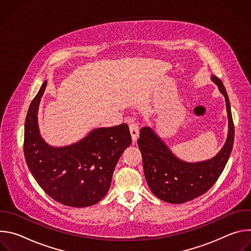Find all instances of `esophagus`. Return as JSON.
<instances>
[{
	"instance_id": "esophagus-1",
	"label": "esophagus",
	"mask_w": 251,
	"mask_h": 251,
	"mask_svg": "<svg viewBox=\"0 0 251 251\" xmlns=\"http://www.w3.org/2000/svg\"><path fill=\"white\" fill-rule=\"evenodd\" d=\"M129 128H130V133H131V136H132V140L136 141L137 137L139 135V126H138V124L133 122L129 125Z\"/></svg>"
}]
</instances>
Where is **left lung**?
<instances>
[{
	"instance_id": "obj_1",
	"label": "left lung",
	"mask_w": 251,
	"mask_h": 251,
	"mask_svg": "<svg viewBox=\"0 0 251 251\" xmlns=\"http://www.w3.org/2000/svg\"><path fill=\"white\" fill-rule=\"evenodd\" d=\"M226 103L228 134L220 153L209 160L188 163L176 158L150 127L140 130L137 140L143 158V168L151 192L160 200L170 203H184L206 193L218 181L230 156L234 125L229 99L223 81L212 75Z\"/></svg>"
}]
</instances>
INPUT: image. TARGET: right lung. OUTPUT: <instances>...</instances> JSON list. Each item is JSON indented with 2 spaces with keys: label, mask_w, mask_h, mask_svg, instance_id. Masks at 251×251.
Segmentation results:
<instances>
[{
  "label": "right lung",
  "mask_w": 251,
  "mask_h": 251,
  "mask_svg": "<svg viewBox=\"0 0 251 251\" xmlns=\"http://www.w3.org/2000/svg\"><path fill=\"white\" fill-rule=\"evenodd\" d=\"M45 81L31 101L25 123L24 154L40 187L54 201L68 206L95 204L108 192L116 164L131 145L127 124L97 128L75 144L54 148L43 140L38 109Z\"/></svg>",
  "instance_id": "add662e5"
}]
</instances>
